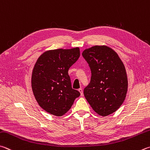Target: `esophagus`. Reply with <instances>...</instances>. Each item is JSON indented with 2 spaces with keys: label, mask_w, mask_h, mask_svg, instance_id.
Segmentation results:
<instances>
[{
  "label": "esophagus",
  "mask_w": 150,
  "mask_h": 150,
  "mask_svg": "<svg viewBox=\"0 0 150 150\" xmlns=\"http://www.w3.org/2000/svg\"><path fill=\"white\" fill-rule=\"evenodd\" d=\"M79 91V92L81 93V96H83V89L81 88H79V90H78Z\"/></svg>",
  "instance_id": "34e87169"
}]
</instances>
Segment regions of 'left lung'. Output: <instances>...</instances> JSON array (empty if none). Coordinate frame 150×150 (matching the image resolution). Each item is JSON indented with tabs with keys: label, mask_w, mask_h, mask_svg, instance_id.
<instances>
[{
	"label": "left lung",
	"mask_w": 150,
	"mask_h": 150,
	"mask_svg": "<svg viewBox=\"0 0 150 150\" xmlns=\"http://www.w3.org/2000/svg\"><path fill=\"white\" fill-rule=\"evenodd\" d=\"M82 56L91 71L84 97L98 115H110L120 108L126 97L128 80L124 64L117 54L106 46L86 49Z\"/></svg>",
	"instance_id": "1"
}]
</instances>
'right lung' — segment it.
Returning <instances> with one entry per match:
<instances>
[{
  "label": "right lung",
  "mask_w": 150,
  "mask_h": 150,
  "mask_svg": "<svg viewBox=\"0 0 150 150\" xmlns=\"http://www.w3.org/2000/svg\"><path fill=\"white\" fill-rule=\"evenodd\" d=\"M80 56L78 47L45 52L33 69L31 86L39 105L56 116L66 113L81 94L73 89L68 70Z\"/></svg>",
  "instance_id": "obj_1"
}]
</instances>
